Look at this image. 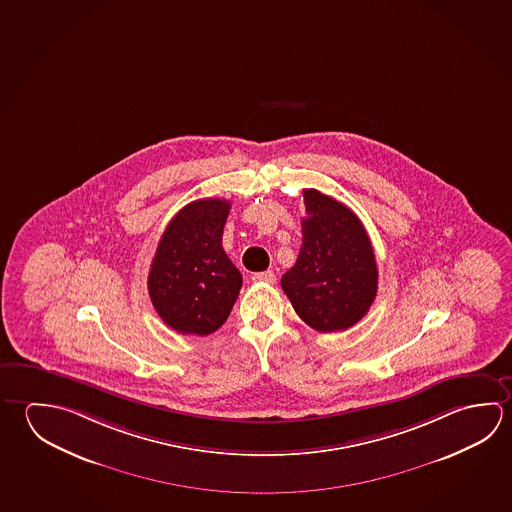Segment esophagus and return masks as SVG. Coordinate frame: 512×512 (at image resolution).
<instances>
[{
  "mask_svg": "<svg viewBox=\"0 0 512 512\" xmlns=\"http://www.w3.org/2000/svg\"><path fill=\"white\" fill-rule=\"evenodd\" d=\"M253 282H259V284H275V273L273 271H262V273H253Z\"/></svg>",
  "mask_w": 512,
  "mask_h": 512,
  "instance_id": "34e87169",
  "label": "esophagus"
}]
</instances>
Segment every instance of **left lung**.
<instances>
[{
    "instance_id": "obj_1",
    "label": "left lung",
    "mask_w": 512,
    "mask_h": 512,
    "mask_svg": "<svg viewBox=\"0 0 512 512\" xmlns=\"http://www.w3.org/2000/svg\"><path fill=\"white\" fill-rule=\"evenodd\" d=\"M304 203L302 248L280 284L296 314L314 331H345L376 298L374 250L349 207L314 189L304 190Z\"/></svg>"
}]
</instances>
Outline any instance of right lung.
Wrapping results in <instances>:
<instances>
[{
  "mask_svg": "<svg viewBox=\"0 0 512 512\" xmlns=\"http://www.w3.org/2000/svg\"><path fill=\"white\" fill-rule=\"evenodd\" d=\"M226 199H198L165 228L147 278L163 322L180 334L207 336L226 322L243 275L223 250Z\"/></svg>",
  "mask_w": 512,
  "mask_h": 512,
  "instance_id": "1",
  "label": "right lung"
}]
</instances>
